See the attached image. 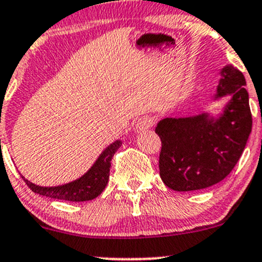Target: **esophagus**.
I'll list each match as a JSON object with an SVG mask.
<instances>
[{
	"label": "esophagus",
	"instance_id": "34e87169",
	"mask_svg": "<svg viewBox=\"0 0 262 262\" xmlns=\"http://www.w3.org/2000/svg\"><path fill=\"white\" fill-rule=\"evenodd\" d=\"M155 119L151 116H144L137 122V129L138 130H145V129L151 128L154 125Z\"/></svg>",
	"mask_w": 262,
	"mask_h": 262
}]
</instances>
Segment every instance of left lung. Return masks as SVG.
Listing matches in <instances>:
<instances>
[{
	"label": "left lung",
	"instance_id": "1",
	"mask_svg": "<svg viewBox=\"0 0 262 262\" xmlns=\"http://www.w3.org/2000/svg\"><path fill=\"white\" fill-rule=\"evenodd\" d=\"M215 98L231 96L217 118H165L155 133L162 140L159 171L163 183L177 191L209 188L230 174L240 159L252 128V116L244 74L229 64Z\"/></svg>",
	"mask_w": 262,
	"mask_h": 262
}]
</instances>
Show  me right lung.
<instances>
[{
    "mask_svg": "<svg viewBox=\"0 0 262 262\" xmlns=\"http://www.w3.org/2000/svg\"><path fill=\"white\" fill-rule=\"evenodd\" d=\"M122 145L120 140L112 143L111 145L99 155L97 162L93 164L91 169L79 179L74 182L64 184L59 186H39L36 184L24 180L28 188L36 194L43 196L52 198V199L67 200V201H88L96 199L100 192L104 190L109 179V169L113 155Z\"/></svg>",
    "mask_w": 262,
    "mask_h": 262,
    "instance_id": "right-lung-1",
    "label": "right lung"
}]
</instances>
